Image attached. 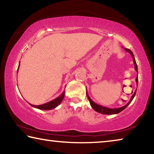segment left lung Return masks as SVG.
I'll return each mask as SVG.
<instances>
[{
  "label": "left lung",
  "mask_w": 154,
  "mask_h": 154,
  "mask_svg": "<svg viewBox=\"0 0 154 154\" xmlns=\"http://www.w3.org/2000/svg\"><path fill=\"white\" fill-rule=\"evenodd\" d=\"M125 50L126 51L130 53V55L132 56V60H133V62H134V69L135 71H136L138 72V68H137V62L136 60H135V58L134 57L133 54H132V52L129 49H126L125 48ZM136 83H137V85H138V77L136 78ZM136 92H137V90H135L134 93L133 94V95L132 96L131 98H130V100L128 103L127 105H124L123 106H122V107H119V108H116V109H111V108H108V107H105V106H101L100 105H98V104L95 103L94 101L92 100L90 98V96H88V94L86 92V95L88 96V100L90 101V105L92 106V108L94 109V110L96 111V112H98V113H100L101 114H105V115H113V114H117V113H120L121 111H122L124 110V109H126L128 106L129 105V104L132 102V100H133V98L134 97L135 94H136Z\"/></svg>",
  "instance_id": "8db88e82"
}]
</instances>
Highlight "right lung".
Masks as SVG:
<instances>
[{
  "instance_id": "right-lung-1",
  "label": "right lung",
  "mask_w": 154,
  "mask_h": 154,
  "mask_svg": "<svg viewBox=\"0 0 154 154\" xmlns=\"http://www.w3.org/2000/svg\"><path fill=\"white\" fill-rule=\"evenodd\" d=\"M19 66H20V64H19ZM19 66H18V69H17V72H18V69H19ZM64 94H65V92L64 91V92L62 93V94L60 95L58 97H57L56 98L54 99V100L49 101L48 103L43 104V105H31L30 103L29 104L31 106H33V107L41 109V110H51V109H55L56 106H58L61 103V102L64 98Z\"/></svg>"
}]
</instances>
